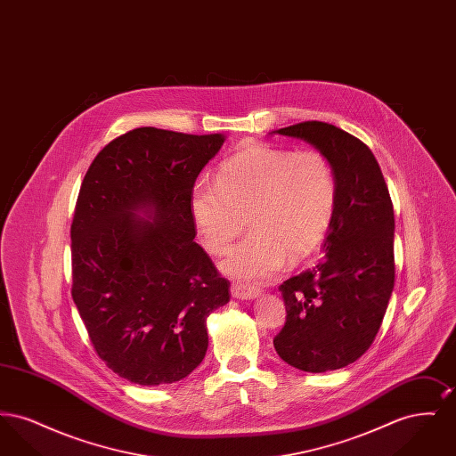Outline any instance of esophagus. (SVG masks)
<instances>
[{
	"instance_id": "obj_1",
	"label": "esophagus",
	"mask_w": 456,
	"mask_h": 456,
	"mask_svg": "<svg viewBox=\"0 0 456 456\" xmlns=\"http://www.w3.org/2000/svg\"><path fill=\"white\" fill-rule=\"evenodd\" d=\"M231 294L232 297L240 299V301H248V299H255L258 297V289L248 285V283L234 282L231 285Z\"/></svg>"
}]
</instances>
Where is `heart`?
Wrapping results in <instances>:
<instances>
[{
	"label": "heart",
	"instance_id": "heart-1",
	"mask_svg": "<svg viewBox=\"0 0 456 456\" xmlns=\"http://www.w3.org/2000/svg\"><path fill=\"white\" fill-rule=\"evenodd\" d=\"M337 181L325 155L253 143L231 157L217 183L200 181L191 214L205 248L222 253L249 218L248 238L229 249L222 270L242 282H266L325 239Z\"/></svg>",
	"mask_w": 456,
	"mask_h": 456
}]
</instances>
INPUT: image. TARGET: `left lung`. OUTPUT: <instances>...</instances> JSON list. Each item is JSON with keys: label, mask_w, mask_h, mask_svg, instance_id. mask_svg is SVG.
Segmentation results:
<instances>
[{"label": "left lung", "mask_w": 456, "mask_h": 456, "mask_svg": "<svg viewBox=\"0 0 456 456\" xmlns=\"http://www.w3.org/2000/svg\"><path fill=\"white\" fill-rule=\"evenodd\" d=\"M272 133L313 145L337 181L323 258L279 287L287 318L273 346L305 372L346 368L370 347L395 285L390 193L376 157L347 131L305 121Z\"/></svg>", "instance_id": "8db88e82"}]
</instances>
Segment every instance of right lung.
I'll use <instances>...</instances> for the list:
<instances>
[{
	"label": "right lung",
	"instance_id": "1",
	"mask_svg": "<svg viewBox=\"0 0 456 456\" xmlns=\"http://www.w3.org/2000/svg\"><path fill=\"white\" fill-rule=\"evenodd\" d=\"M225 136L136 128L84 177L71 224V296L97 355L142 387L200 366L207 318L231 283L196 244L191 193Z\"/></svg>",
	"mask_w": 456,
	"mask_h": 456
}]
</instances>
